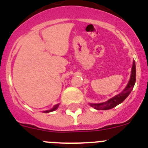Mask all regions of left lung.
<instances>
[{"label": "left lung", "mask_w": 148, "mask_h": 148, "mask_svg": "<svg viewBox=\"0 0 148 148\" xmlns=\"http://www.w3.org/2000/svg\"><path fill=\"white\" fill-rule=\"evenodd\" d=\"M136 82V64L135 61H133V67H132L131 71V76H130V79L128 82L127 85L125 87V89L123 90L121 93L119 95H116L112 99H109L108 101H105V102L100 103V104H90V106L94 108L96 110H110L112 108H115L116 106L119 104L120 103L123 102L125 100L129 94L133 90L134 84Z\"/></svg>", "instance_id": "8db88e82"}]
</instances>
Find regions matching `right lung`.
Masks as SVG:
<instances>
[{"label": "right lung", "mask_w": 148, "mask_h": 148, "mask_svg": "<svg viewBox=\"0 0 148 148\" xmlns=\"http://www.w3.org/2000/svg\"><path fill=\"white\" fill-rule=\"evenodd\" d=\"M58 105H59V104H56V105H55L54 107H53V109H51L50 110H47V111H44V112H45V113H49V112H51V111L56 110L57 109V108H58Z\"/></svg>", "instance_id": "1"}]
</instances>
